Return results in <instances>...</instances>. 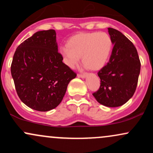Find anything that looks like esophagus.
<instances>
[{
    "mask_svg": "<svg viewBox=\"0 0 153 153\" xmlns=\"http://www.w3.org/2000/svg\"><path fill=\"white\" fill-rule=\"evenodd\" d=\"M85 76H86V75L85 74H78V78H85Z\"/></svg>",
    "mask_w": 153,
    "mask_h": 153,
    "instance_id": "obj_1",
    "label": "esophagus"
}]
</instances>
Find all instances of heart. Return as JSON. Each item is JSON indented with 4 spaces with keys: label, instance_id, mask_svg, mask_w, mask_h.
<instances>
[{
    "label": "heart",
    "instance_id": "1",
    "mask_svg": "<svg viewBox=\"0 0 153 153\" xmlns=\"http://www.w3.org/2000/svg\"><path fill=\"white\" fill-rule=\"evenodd\" d=\"M111 48V39L106 32L81 33L70 39L68 45L60 47L59 52L70 68H75L82 55L84 66L97 71L106 64Z\"/></svg>",
    "mask_w": 153,
    "mask_h": 153
}]
</instances>
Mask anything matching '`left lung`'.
Here are the masks:
<instances>
[{
  "instance_id": "1",
  "label": "left lung",
  "mask_w": 153,
  "mask_h": 153,
  "mask_svg": "<svg viewBox=\"0 0 153 153\" xmlns=\"http://www.w3.org/2000/svg\"><path fill=\"white\" fill-rule=\"evenodd\" d=\"M108 30L114 47L108 62L98 73L101 85L93 96L103 106L118 107L134 95L141 64L130 40L117 29L108 28Z\"/></svg>"
}]
</instances>
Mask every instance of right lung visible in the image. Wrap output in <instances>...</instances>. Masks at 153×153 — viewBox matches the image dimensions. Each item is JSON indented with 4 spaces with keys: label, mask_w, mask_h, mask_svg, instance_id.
Segmentation results:
<instances>
[{
    "label": "right lung",
    "mask_w": 153,
    "mask_h": 153,
    "mask_svg": "<svg viewBox=\"0 0 153 153\" xmlns=\"http://www.w3.org/2000/svg\"><path fill=\"white\" fill-rule=\"evenodd\" d=\"M54 29L39 31L17 47L10 67L19 99L39 111L56 108L76 77L62 62Z\"/></svg>",
    "instance_id": "add662e5"
}]
</instances>
